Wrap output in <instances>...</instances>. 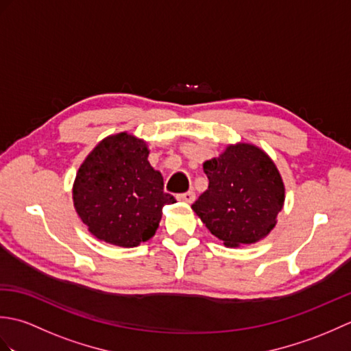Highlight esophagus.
Returning <instances> with one entry per match:
<instances>
[{
    "mask_svg": "<svg viewBox=\"0 0 351 351\" xmlns=\"http://www.w3.org/2000/svg\"><path fill=\"white\" fill-rule=\"evenodd\" d=\"M196 199L195 191H187V193H182V195H178V200H181V202L185 204H193Z\"/></svg>",
    "mask_w": 351,
    "mask_h": 351,
    "instance_id": "1",
    "label": "esophagus"
}]
</instances>
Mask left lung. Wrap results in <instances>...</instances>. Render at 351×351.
<instances>
[{
    "instance_id": "obj_1",
    "label": "left lung",
    "mask_w": 351,
    "mask_h": 351,
    "mask_svg": "<svg viewBox=\"0 0 351 351\" xmlns=\"http://www.w3.org/2000/svg\"><path fill=\"white\" fill-rule=\"evenodd\" d=\"M208 190L193 211L226 247L258 243L271 232L285 202V185L274 161L250 143L229 145L204 162Z\"/></svg>"
}]
</instances>
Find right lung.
I'll use <instances>...</instances> for the list:
<instances>
[{
    "label": "right lung",
    "instance_id": "obj_1",
    "mask_svg": "<svg viewBox=\"0 0 351 351\" xmlns=\"http://www.w3.org/2000/svg\"><path fill=\"white\" fill-rule=\"evenodd\" d=\"M147 156L143 138L119 132L101 140L80 166L73 206L99 241L136 247L155 235L162 206L176 202L162 191V176Z\"/></svg>",
    "mask_w": 351,
    "mask_h": 351
}]
</instances>
